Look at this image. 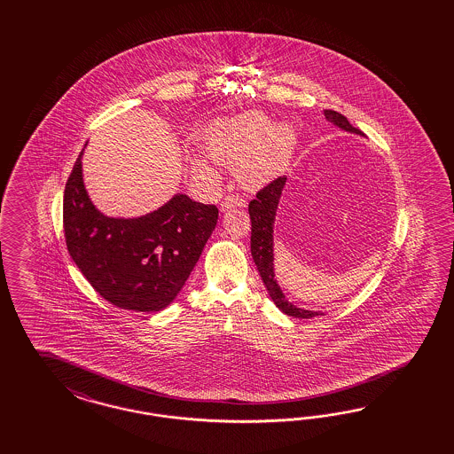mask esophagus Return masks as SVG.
I'll list each match as a JSON object with an SVG mask.
<instances>
[{"mask_svg":"<svg viewBox=\"0 0 454 454\" xmlns=\"http://www.w3.org/2000/svg\"><path fill=\"white\" fill-rule=\"evenodd\" d=\"M231 207H247V200H243L241 196H228V198H224V201L221 203V211H228Z\"/></svg>","mask_w":454,"mask_h":454,"instance_id":"1","label":"esophagus"}]
</instances>
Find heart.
Wrapping results in <instances>:
<instances>
[{"mask_svg": "<svg viewBox=\"0 0 454 454\" xmlns=\"http://www.w3.org/2000/svg\"><path fill=\"white\" fill-rule=\"evenodd\" d=\"M201 146L220 165L238 166V178L247 188H262L281 175L296 148V133L288 124H275L262 113H249L211 124ZM192 176L215 181L203 161L190 163Z\"/></svg>", "mask_w": 454, "mask_h": 454, "instance_id": "b5f03b06", "label": "heart"}]
</instances>
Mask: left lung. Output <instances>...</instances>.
<instances>
[{"mask_svg":"<svg viewBox=\"0 0 454 454\" xmlns=\"http://www.w3.org/2000/svg\"><path fill=\"white\" fill-rule=\"evenodd\" d=\"M325 116L333 126L343 129L346 133H353L364 137L363 131H359L353 124L344 118L341 113L333 110H325ZM286 176L275 179L271 184L262 188L256 194V200L249 203V218H251V256L260 271L262 283L268 289L270 298L276 306L288 317H323V311L304 309L289 301L286 294L279 286L275 273V221L278 215V207L281 201V196L286 186Z\"/></svg>","mask_w":454,"mask_h":454,"instance_id":"8db88e82","label":"left lung"}]
</instances>
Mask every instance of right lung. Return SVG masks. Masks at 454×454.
<instances>
[{"label":"right lung","mask_w":454,"mask_h":454,"mask_svg":"<svg viewBox=\"0 0 454 454\" xmlns=\"http://www.w3.org/2000/svg\"><path fill=\"white\" fill-rule=\"evenodd\" d=\"M86 148V145H84ZM82 148L63 198L69 256L111 304L161 311L176 300L218 223V207L176 192L137 218H114L91 201L82 179Z\"/></svg>","instance_id":"obj_1"}]
</instances>
